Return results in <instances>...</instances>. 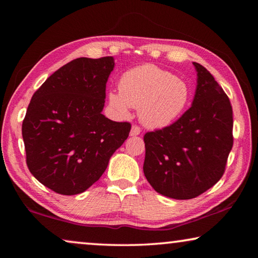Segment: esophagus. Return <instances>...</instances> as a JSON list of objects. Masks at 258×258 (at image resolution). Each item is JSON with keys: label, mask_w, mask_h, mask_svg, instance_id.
<instances>
[{"label": "esophagus", "mask_w": 258, "mask_h": 258, "mask_svg": "<svg viewBox=\"0 0 258 258\" xmlns=\"http://www.w3.org/2000/svg\"><path fill=\"white\" fill-rule=\"evenodd\" d=\"M140 133H141V128H140L137 125H133L132 128H131V133H130L131 137H137V135H139Z\"/></svg>", "instance_id": "esophagus-1"}]
</instances>
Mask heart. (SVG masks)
<instances>
[{"label":"heart","mask_w":258,"mask_h":258,"mask_svg":"<svg viewBox=\"0 0 258 258\" xmlns=\"http://www.w3.org/2000/svg\"><path fill=\"white\" fill-rule=\"evenodd\" d=\"M189 100L190 89L185 81L155 64L126 72L119 81V91L109 93V103L118 115H128L131 107L139 108L140 120L152 128L175 121Z\"/></svg>","instance_id":"1"}]
</instances>
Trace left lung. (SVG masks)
I'll return each mask as SVG.
<instances>
[{
	"label": "left lung",
	"instance_id": "8db88e82",
	"mask_svg": "<svg viewBox=\"0 0 258 258\" xmlns=\"http://www.w3.org/2000/svg\"><path fill=\"white\" fill-rule=\"evenodd\" d=\"M197 89L192 106L173 124L145 134L143 172L166 197L192 199L220 181L233 146L228 95L206 68L194 62Z\"/></svg>",
	"mask_w": 258,
	"mask_h": 258
}]
</instances>
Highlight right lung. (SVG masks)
I'll return each instance as SVG.
<instances>
[{
	"mask_svg": "<svg viewBox=\"0 0 258 258\" xmlns=\"http://www.w3.org/2000/svg\"><path fill=\"white\" fill-rule=\"evenodd\" d=\"M112 56L77 58L34 93L23 121L26 163L56 194L84 192L106 171L127 139L131 124L102 115Z\"/></svg>",
	"mask_w": 258,
	"mask_h": 258,
	"instance_id": "obj_1",
	"label": "right lung"
}]
</instances>
